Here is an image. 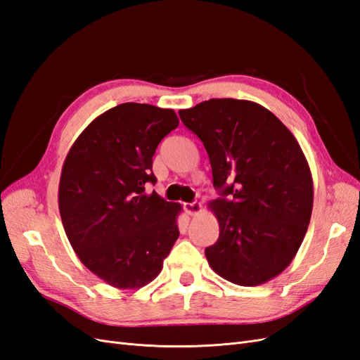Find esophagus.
<instances>
[{
  "instance_id": "obj_1",
  "label": "esophagus",
  "mask_w": 360,
  "mask_h": 360,
  "mask_svg": "<svg viewBox=\"0 0 360 360\" xmlns=\"http://www.w3.org/2000/svg\"><path fill=\"white\" fill-rule=\"evenodd\" d=\"M183 209L188 214L193 216V214H198L201 212V204L200 202H184Z\"/></svg>"
}]
</instances>
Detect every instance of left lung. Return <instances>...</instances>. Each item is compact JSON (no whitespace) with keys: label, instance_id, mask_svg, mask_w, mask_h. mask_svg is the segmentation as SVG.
Here are the masks:
<instances>
[{"label":"left lung","instance_id":"8db88e82","mask_svg":"<svg viewBox=\"0 0 360 360\" xmlns=\"http://www.w3.org/2000/svg\"><path fill=\"white\" fill-rule=\"evenodd\" d=\"M210 159L209 204L219 238L205 248L210 267L237 285L254 287L291 263L311 221V169L290 130L264 106L210 99L179 111Z\"/></svg>","mask_w":360,"mask_h":360}]
</instances>
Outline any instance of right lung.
I'll return each mask as SVG.
<instances>
[{"mask_svg": "<svg viewBox=\"0 0 360 360\" xmlns=\"http://www.w3.org/2000/svg\"><path fill=\"white\" fill-rule=\"evenodd\" d=\"M177 126L172 110L117 105L85 127L64 160V231L82 264L115 288L150 284L179 238L181 205L146 192L156 183V148Z\"/></svg>", "mask_w": 360, "mask_h": 360, "instance_id": "1", "label": "right lung"}]
</instances>
